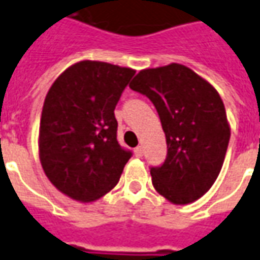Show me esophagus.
I'll use <instances>...</instances> for the list:
<instances>
[{
    "mask_svg": "<svg viewBox=\"0 0 260 260\" xmlns=\"http://www.w3.org/2000/svg\"><path fill=\"white\" fill-rule=\"evenodd\" d=\"M135 155H137L138 158H141V156L144 155V148H142V146H137V148H135Z\"/></svg>",
    "mask_w": 260,
    "mask_h": 260,
    "instance_id": "34e87169",
    "label": "esophagus"
}]
</instances>
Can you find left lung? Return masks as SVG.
<instances>
[{
  "label": "left lung",
  "mask_w": 260,
  "mask_h": 260,
  "mask_svg": "<svg viewBox=\"0 0 260 260\" xmlns=\"http://www.w3.org/2000/svg\"><path fill=\"white\" fill-rule=\"evenodd\" d=\"M131 89L146 95L158 111L168 156L151 169L156 192L174 205L204 197L222 169L231 126L213 86L182 63L138 72Z\"/></svg>",
  "instance_id": "obj_1"
}]
</instances>
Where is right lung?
I'll return each instance as SVG.
<instances>
[{"label": "right lung", "instance_id": "add662e5", "mask_svg": "<svg viewBox=\"0 0 260 260\" xmlns=\"http://www.w3.org/2000/svg\"><path fill=\"white\" fill-rule=\"evenodd\" d=\"M135 70L84 59L54 81L38 135L42 169L59 192L82 204L115 186L131 152L116 141L115 109Z\"/></svg>", "mask_w": 260, "mask_h": 260}]
</instances>
